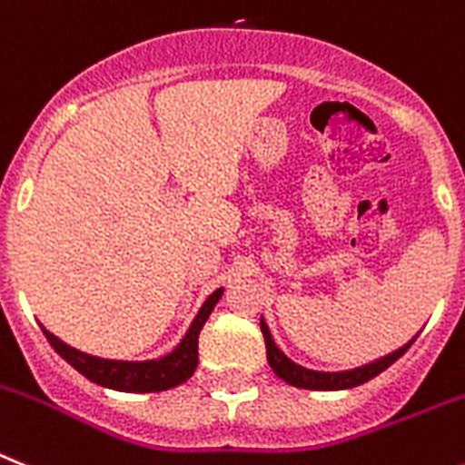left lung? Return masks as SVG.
I'll list each match as a JSON object with an SVG mask.
<instances>
[{"instance_id":"1","label":"left lung","mask_w":465,"mask_h":465,"mask_svg":"<svg viewBox=\"0 0 465 465\" xmlns=\"http://www.w3.org/2000/svg\"><path fill=\"white\" fill-rule=\"evenodd\" d=\"M260 329H262V335H264V345H267V361H269V366H272V371H274L281 381H286L288 385H292V388H302V390L357 388V385H361V383H366V381L376 378L378 373H383L390 364H395L397 359L407 352L409 345L416 341V335H413L407 345L397 347L395 352L385 354V357H381V359H373V361H369V364L347 369V371H314V369H307V366L295 364L292 359H288L286 354L281 352V347L276 345L274 338H272V333H269V326H267V322H264V317L260 319Z\"/></svg>"}]
</instances>
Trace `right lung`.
Wrapping results in <instances>:
<instances>
[{
  "mask_svg": "<svg viewBox=\"0 0 465 465\" xmlns=\"http://www.w3.org/2000/svg\"><path fill=\"white\" fill-rule=\"evenodd\" d=\"M224 288H217L213 295H208V300L203 302V307L198 310L196 319L191 322L186 335L179 341V345L174 347L173 352H167L165 357L158 359H146V361H124V359H101L94 357V354L80 352L75 347H70L68 342H64L61 338L52 333V331H45L46 341L52 342V347L56 350L61 357L68 361L75 371H80L82 376L89 378L92 383L104 385V388L120 390V392H163V390L177 388V385L186 383L198 366V335L201 329L208 322L210 312L214 310V305L220 302Z\"/></svg>",
  "mask_w": 465,
  "mask_h": 465,
  "instance_id": "1",
  "label": "right lung"
}]
</instances>
